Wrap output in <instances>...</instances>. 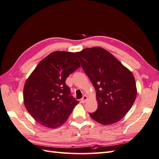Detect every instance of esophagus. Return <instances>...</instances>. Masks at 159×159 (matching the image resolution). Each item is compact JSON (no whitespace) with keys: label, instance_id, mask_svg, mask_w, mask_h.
I'll return each mask as SVG.
<instances>
[{"label":"esophagus","instance_id":"esophagus-1","mask_svg":"<svg viewBox=\"0 0 159 159\" xmlns=\"http://www.w3.org/2000/svg\"><path fill=\"white\" fill-rule=\"evenodd\" d=\"M88 100V96L87 95H84V97L82 98V99H81V103H85L86 101Z\"/></svg>","mask_w":159,"mask_h":159}]
</instances>
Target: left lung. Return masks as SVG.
<instances>
[{"label":"left lung","instance_id":"8db88e82","mask_svg":"<svg viewBox=\"0 0 159 159\" xmlns=\"http://www.w3.org/2000/svg\"><path fill=\"white\" fill-rule=\"evenodd\" d=\"M81 67L96 91L98 107L90 117L102 125L120 121L131 108L137 97L132 72L101 47L76 52Z\"/></svg>","mask_w":159,"mask_h":159}]
</instances>
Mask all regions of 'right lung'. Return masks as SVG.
<instances>
[{
	"label": "right lung",
	"mask_w": 159,
	"mask_h": 159,
	"mask_svg": "<svg viewBox=\"0 0 159 159\" xmlns=\"http://www.w3.org/2000/svg\"><path fill=\"white\" fill-rule=\"evenodd\" d=\"M80 67L73 52H54L43 59L28 77L23 91L25 107L42 125L56 128L64 123L79 103L66 84Z\"/></svg>",
	"instance_id": "1"
}]
</instances>
